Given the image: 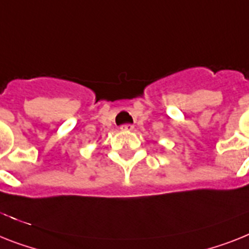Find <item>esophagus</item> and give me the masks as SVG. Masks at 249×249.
<instances>
[{
  "instance_id": "esophagus-1",
  "label": "esophagus",
  "mask_w": 249,
  "mask_h": 249,
  "mask_svg": "<svg viewBox=\"0 0 249 249\" xmlns=\"http://www.w3.org/2000/svg\"><path fill=\"white\" fill-rule=\"evenodd\" d=\"M121 131H132L133 129V124H129V123H126V124H122L120 127Z\"/></svg>"
}]
</instances>
